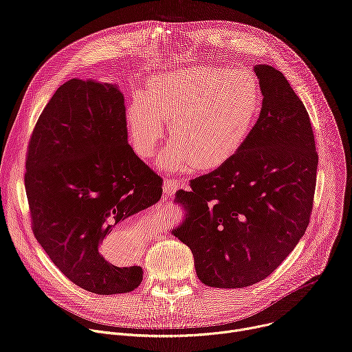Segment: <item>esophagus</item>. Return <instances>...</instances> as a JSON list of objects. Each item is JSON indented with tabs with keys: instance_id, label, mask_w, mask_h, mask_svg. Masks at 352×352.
Here are the masks:
<instances>
[{
	"instance_id": "1",
	"label": "esophagus",
	"mask_w": 352,
	"mask_h": 352,
	"mask_svg": "<svg viewBox=\"0 0 352 352\" xmlns=\"http://www.w3.org/2000/svg\"><path fill=\"white\" fill-rule=\"evenodd\" d=\"M179 181H174V179H166L164 181V186H163V190H164V193L166 195H168V196H171V195H174L178 189H179Z\"/></svg>"
}]
</instances>
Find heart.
Returning a JSON list of instances; mask_svg holds the SVG:
<instances>
[{
  "label": "heart",
  "instance_id": "b5f03b06",
  "mask_svg": "<svg viewBox=\"0 0 352 352\" xmlns=\"http://www.w3.org/2000/svg\"><path fill=\"white\" fill-rule=\"evenodd\" d=\"M259 111V85L246 69L200 64L148 79L125 110L128 139L142 159L152 157L170 125L174 138L157 166L186 173L220 167L246 142Z\"/></svg>",
  "mask_w": 352,
  "mask_h": 352
}]
</instances>
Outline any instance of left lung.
Segmentation results:
<instances>
[{
    "mask_svg": "<svg viewBox=\"0 0 352 352\" xmlns=\"http://www.w3.org/2000/svg\"><path fill=\"white\" fill-rule=\"evenodd\" d=\"M259 120L239 152L190 181L175 200L188 217L173 234L195 259L199 280L242 288L270 276L309 224L318 153L309 114L285 76L255 65Z\"/></svg>",
    "mask_w": 352,
    "mask_h": 352,
    "instance_id": "1",
    "label": "left lung"
}]
</instances>
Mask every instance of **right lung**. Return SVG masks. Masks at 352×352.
<instances>
[{"label":"right lung","mask_w":352,"mask_h":352,"mask_svg":"<svg viewBox=\"0 0 352 352\" xmlns=\"http://www.w3.org/2000/svg\"><path fill=\"white\" fill-rule=\"evenodd\" d=\"M25 188L34 236L72 283L98 295L142 283L140 266H116L100 252L116 227L163 193L128 143L117 85L74 78L57 89L29 142Z\"/></svg>","instance_id":"add662e5"}]
</instances>
